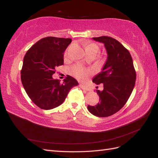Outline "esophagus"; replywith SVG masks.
Instances as JSON below:
<instances>
[{
  "label": "esophagus",
  "instance_id": "obj_1",
  "mask_svg": "<svg viewBox=\"0 0 158 158\" xmlns=\"http://www.w3.org/2000/svg\"><path fill=\"white\" fill-rule=\"evenodd\" d=\"M79 87L81 88L82 89L85 90V91H89V89L88 88V87H86L85 85H82V84H79Z\"/></svg>",
  "mask_w": 158,
  "mask_h": 158
}]
</instances>
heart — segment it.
Instances as JSON below:
<instances>
[{
  "label": "heart",
  "instance_id": "b5f03b06",
  "mask_svg": "<svg viewBox=\"0 0 158 158\" xmlns=\"http://www.w3.org/2000/svg\"><path fill=\"white\" fill-rule=\"evenodd\" d=\"M84 48L88 54L89 53H94L96 54L99 52V46L94 43L88 42L84 43ZM64 56H67V52H66ZM69 72L77 79L79 80H85L88 78L89 75L91 73V70L89 69H86L81 64H77L73 65L69 69Z\"/></svg>",
  "mask_w": 158,
  "mask_h": 158
}]
</instances>
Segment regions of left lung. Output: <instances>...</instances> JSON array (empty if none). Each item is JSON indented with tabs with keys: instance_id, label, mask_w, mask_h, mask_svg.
<instances>
[{
	"instance_id": "1",
	"label": "left lung",
	"mask_w": 158,
	"mask_h": 158,
	"mask_svg": "<svg viewBox=\"0 0 158 158\" xmlns=\"http://www.w3.org/2000/svg\"><path fill=\"white\" fill-rule=\"evenodd\" d=\"M93 39L105 44L108 57L102 71L92 80L97 85L103 84L102 91L96 90L99 102L88 105V109L94 115L106 117L126 105L135 87L136 74L132 56L122 43L108 36Z\"/></svg>"
}]
</instances>
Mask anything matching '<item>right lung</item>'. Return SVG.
I'll use <instances>...</instances> for the list:
<instances>
[{
  "label": "right lung",
  "instance_id": "1",
  "mask_svg": "<svg viewBox=\"0 0 158 158\" xmlns=\"http://www.w3.org/2000/svg\"><path fill=\"white\" fill-rule=\"evenodd\" d=\"M69 38L48 36L35 43L24 56L21 80L29 98L39 108L49 110L64 101L75 79L67 75L62 83L53 79L57 66L64 64L63 53L71 43Z\"/></svg>",
  "mask_w": 158,
  "mask_h": 158
}]
</instances>
